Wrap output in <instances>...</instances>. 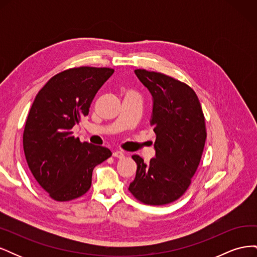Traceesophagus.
Returning <instances> with one entry per match:
<instances>
[{
    "label": "esophagus",
    "instance_id": "34e87169",
    "mask_svg": "<svg viewBox=\"0 0 257 257\" xmlns=\"http://www.w3.org/2000/svg\"><path fill=\"white\" fill-rule=\"evenodd\" d=\"M112 157L118 158V159H123L124 157H125V153H124L123 151H120V150H115L112 152Z\"/></svg>",
    "mask_w": 257,
    "mask_h": 257
}]
</instances>
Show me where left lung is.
<instances>
[{"instance_id": "obj_1", "label": "left lung", "mask_w": 257, "mask_h": 257, "mask_svg": "<svg viewBox=\"0 0 257 257\" xmlns=\"http://www.w3.org/2000/svg\"><path fill=\"white\" fill-rule=\"evenodd\" d=\"M134 73L152 96L150 125L157 141L148 164L132 157L137 170L128 190L144 204L166 205L183 195L199 165L207 137L204 113L188 84L146 69Z\"/></svg>"}]
</instances>
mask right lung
Wrapping results in <instances>:
<instances>
[{"mask_svg":"<svg viewBox=\"0 0 257 257\" xmlns=\"http://www.w3.org/2000/svg\"><path fill=\"white\" fill-rule=\"evenodd\" d=\"M112 68L82 66L62 72L37 93L23 132V150L31 173L58 201L88 192L94 167L111 155L102 146L80 143L71 130L89 108Z\"/></svg>","mask_w":257,"mask_h":257,"instance_id":"obj_1","label":"right lung"}]
</instances>
